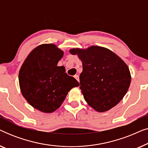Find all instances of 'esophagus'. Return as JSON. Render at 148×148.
<instances>
[{
	"mask_svg": "<svg viewBox=\"0 0 148 148\" xmlns=\"http://www.w3.org/2000/svg\"><path fill=\"white\" fill-rule=\"evenodd\" d=\"M74 77L76 79V80L77 81V82H79V76L77 75H75L74 76Z\"/></svg>",
	"mask_w": 148,
	"mask_h": 148,
	"instance_id": "esophagus-1",
	"label": "esophagus"
}]
</instances>
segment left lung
<instances>
[{
	"mask_svg": "<svg viewBox=\"0 0 148 148\" xmlns=\"http://www.w3.org/2000/svg\"><path fill=\"white\" fill-rule=\"evenodd\" d=\"M82 60L80 89L86 102L99 112L120 102L129 90L131 76L127 64L110 50L98 46L72 48Z\"/></svg>",
	"mask_w": 148,
	"mask_h": 148,
	"instance_id": "1",
	"label": "left lung"
}]
</instances>
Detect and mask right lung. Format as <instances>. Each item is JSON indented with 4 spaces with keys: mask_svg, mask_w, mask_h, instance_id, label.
<instances>
[{
    "mask_svg": "<svg viewBox=\"0 0 148 148\" xmlns=\"http://www.w3.org/2000/svg\"><path fill=\"white\" fill-rule=\"evenodd\" d=\"M64 52L54 44L34 48L24 60L19 73L21 92L34 108L51 113L61 106L68 92L79 84L57 64Z\"/></svg>",
    "mask_w": 148,
    "mask_h": 148,
    "instance_id": "right-lung-1",
    "label": "right lung"
}]
</instances>
